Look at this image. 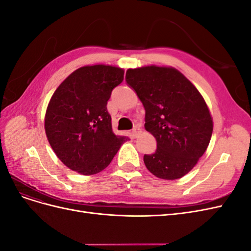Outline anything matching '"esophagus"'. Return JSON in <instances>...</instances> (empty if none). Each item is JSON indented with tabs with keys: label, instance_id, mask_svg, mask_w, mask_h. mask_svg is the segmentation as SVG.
Listing matches in <instances>:
<instances>
[{
	"label": "esophagus",
	"instance_id": "1",
	"mask_svg": "<svg viewBox=\"0 0 251 251\" xmlns=\"http://www.w3.org/2000/svg\"><path fill=\"white\" fill-rule=\"evenodd\" d=\"M138 133H139V127L137 126H135L134 127H133V130H132V136L133 137L135 138V137H137V135H138Z\"/></svg>",
	"mask_w": 251,
	"mask_h": 251
}]
</instances>
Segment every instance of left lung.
I'll list each match as a JSON object with an SVG mask.
<instances>
[{
    "instance_id": "8db88e82",
    "label": "left lung",
    "mask_w": 251,
    "mask_h": 251,
    "mask_svg": "<svg viewBox=\"0 0 251 251\" xmlns=\"http://www.w3.org/2000/svg\"><path fill=\"white\" fill-rule=\"evenodd\" d=\"M126 80L146 110V130L157 150L144 155L147 169L156 177H183L206 151L212 119L199 91L183 74L170 67L128 69Z\"/></svg>"
}]
</instances>
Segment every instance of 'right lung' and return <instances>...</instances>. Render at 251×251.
I'll return each instance as SVG.
<instances>
[{
    "mask_svg": "<svg viewBox=\"0 0 251 251\" xmlns=\"http://www.w3.org/2000/svg\"><path fill=\"white\" fill-rule=\"evenodd\" d=\"M117 67H81L53 93L45 117L52 150L66 166L81 175H94L111 163L126 136L112 131L107 104L113 89L124 80Z\"/></svg>",
    "mask_w": 251,
    "mask_h": 251,
    "instance_id": "right-lung-1",
    "label": "right lung"
}]
</instances>
